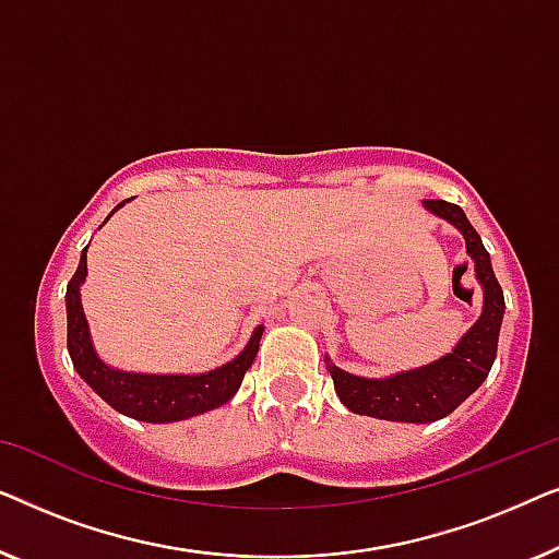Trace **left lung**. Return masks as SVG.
<instances>
[{
  "instance_id": "obj_1",
  "label": "left lung",
  "mask_w": 559,
  "mask_h": 559,
  "mask_svg": "<svg viewBox=\"0 0 559 559\" xmlns=\"http://www.w3.org/2000/svg\"><path fill=\"white\" fill-rule=\"evenodd\" d=\"M423 205L432 216L448 221L463 234L465 251L476 270L478 285L484 289V308H480L476 323L461 335L450 354L417 366V369L396 371L392 377H356L325 356L335 394L356 415L389 419V423H435L468 400L484 384L493 366L507 305H503L501 285L493 274L491 257H488L476 228L465 218L461 205L448 201H423Z\"/></svg>"
}]
</instances>
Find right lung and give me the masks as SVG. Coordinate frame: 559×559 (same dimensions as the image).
Masks as SVG:
<instances>
[{"label": "right lung", "mask_w": 559, "mask_h": 559, "mask_svg": "<svg viewBox=\"0 0 559 559\" xmlns=\"http://www.w3.org/2000/svg\"><path fill=\"white\" fill-rule=\"evenodd\" d=\"M127 201H121L104 224L117 213ZM86 251H81L79 270L68 282L66 289V316H68V354L79 371V377L102 396V400L121 415L140 419V423L165 425L180 423V419L203 415L226 404L239 392L243 373L254 364L259 341H262L264 325H257L247 346L239 356L216 369L203 373H142L124 371L106 364L96 354L94 338H91L86 312L81 305V285L86 282Z\"/></svg>", "instance_id": "1"}]
</instances>
